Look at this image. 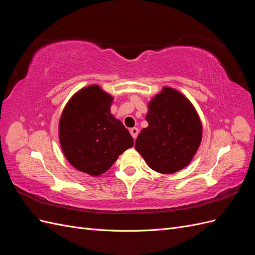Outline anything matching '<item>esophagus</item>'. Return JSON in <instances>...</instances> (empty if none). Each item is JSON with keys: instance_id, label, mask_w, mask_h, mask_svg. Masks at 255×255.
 Returning a JSON list of instances; mask_svg holds the SVG:
<instances>
[{"instance_id": "obj_1", "label": "esophagus", "mask_w": 255, "mask_h": 255, "mask_svg": "<svg viewBox=\"0 0 255 255\" xmlns=\"http://www.w3.org/2000/svg\"><path fill=\"white\" fill-rule=\"evenodd\" d=\"M129 133H130V135H132L133 139L135 140L136 138H137V136H138V133H139V129H138L137 128H133L129 129Z\"/></svg>"}]
</instances>
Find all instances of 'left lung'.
<instances>
[{
  "label": "left lung",
  "mask_w": 255,
  "mask_h": 255,
  "mask_svg": "<svg viewBox=\"0 0 255 255\" xmlns=\"http://www.w3.org/2000/svg\"><path fill=\"white\" fill-rule=\"evenodd\" d=\"M149 127L136 139L135 148L153 170L174 173L196 154L202 126L194 106L179 91L165 87L149 103Z\"/></svg>",
  "instance_id": "left-lung-1"
}]
</instances>
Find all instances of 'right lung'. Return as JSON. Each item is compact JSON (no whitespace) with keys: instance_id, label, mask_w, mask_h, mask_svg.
<instances>
[{"instance_id":"1","label":"right lung","mask_w":255,"mask_h":255,"mask_svg":"<svg viewBox=\"0 0 255 255\" xmlns=\"http://www.w3.org/2000/svg\"><path fill=\"white\" fill-rule=\"evenodd\" d=\"M113 98L97 85L75 94L59 121V140L66 158L90 175L107 171L121 153L134 145L122 123L111 114Z\"/></svg>"}]
</instances>
